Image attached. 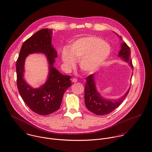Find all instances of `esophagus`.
Returning a JSON list of instances; mask_svg holds the SVG:
<instances>
[{"mask_svg":"<svg viewBox=\"0 0 152 152\" xmlns=\"http://www.w3.org/2000/svg\"><path fill=\"white\" fill-rule=\"evenodd\" d=\"M72 81L73 83H76V82H77V79H76V78H73V79H72Z\"/></svg>","mask_w":152,"mask_h":152,"instance_id":"esophagus-1","label":"esophagus"}]
</instances>
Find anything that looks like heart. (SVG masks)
Instances as JSON below:
<instances>
[{
    "label": "heart",
    "instance_id": "heart-1",
    "mask_svg": "<svg viewBox=\"0 0 152 152\" xmlns=\"http://www.w3.org/2000/svg\"><path fill=\"white\" fill-rule=\"evenodd\" d=\"M110 53V47L102 39L89 36L75 40L70 45L69 50L64 49L63 51L61 58L68 70L74 67L75 60H79L80 69L86 73H92L104 64Z\"/></svg>",
    "mask_w": 152,
    "mask_h": 152
}]
</instances>
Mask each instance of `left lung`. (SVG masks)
Listing matches in <instances>:
<instances>
[{
	"instance_id": "obj_1",
	"label": "left lung",
	"mask_w": 152,
	"mask_h": 152,
	"mask_svg": "<svg viewBox=\"0 0 152 152\" xmlns=\"http://www.w3.org/2000/svg\"><path fill=\"white\" fill-rule=\"evenodd\" d=\"M120 37V40H123ZM131 52L129 47L124 41L121 42L120 50L118 53V57L123 61L129 63V66L133 69L132 61L131 59ZM133 76V73L132 76ZM132 79V77H131ZM86 83L85 88V104L88 110L98 115H104L112 112L117 108L123 102L128 95L130 88H129L124 95L120 98L113 99H106L103 97L96 88V82L95 79V74H92L86 79Z\"/></svg>"
}]
</instances>
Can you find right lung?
Listing matches in <instances>:
<instances>
[{
  "label": "right lung",
  "mask_w": 152,
  "mask_h": 152,
  "mask_svg": "<svg viewBox=\"0 0 152 152\" xmlns=\"http://www.w3.org/2000/svg\"><path fill=\"white\" fill-rule=\"evenodd\" d=\"M53 29L44 28L35 32L22 45L16 61L17 86L24 102L34 113L46 115L60 108L64 93L72 86L70 76L63 75L54 66L57 53L52 44ZM44 53L48 58L49 73L39 88L30 86L24 79V61L29 54Z\"/></svg>",
  "instance_id": "1"
}]
</instances>
